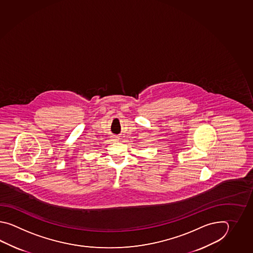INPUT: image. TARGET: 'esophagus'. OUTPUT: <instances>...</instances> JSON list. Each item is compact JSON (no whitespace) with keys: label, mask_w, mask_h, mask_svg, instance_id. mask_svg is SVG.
I'll return each instance as SVG.
<instances>
[{"label":"esophagus","mask_w":253,"mask_h":253,"mask_svg":"<svg viewBox=\"0 0 253 253\" xmlns=\"http://www.w3.org/2000/svg\"><path fill=\"white\" fill-rule=\"evenodd\" d=\"M119 139V137H115V138H114V140H115V141H118V140Z\"/></svg>","instance_id":"esophagus-1"}]
</instances>
